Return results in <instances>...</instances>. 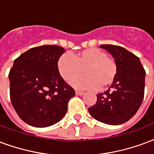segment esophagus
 Wrapping results in <instances>:
<instances>
[{
    "instance_id": "34e87169",
    "label": "esophagus",
    "mask_w": 154,
    "mask_h": 154,
    "mask_svg": "<svg viewBox=\"0 0 154 154\" xmlns=\"http://www.w3.org/2000/svg\"><path fill=\"white\" fill-rule=\"evenodd\" d=\"M76 94H78V95H82V94H84L85 93L83 91H76Z\"/></svg>"
}]
</instances>
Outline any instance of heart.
I'll list each match as a JSON object with an SVG mask.
<instances>
[{
	"label": "heart",
	"instance_id": "b5f03b06",
	"mask_svg": "<svg viewBox=\"0 0 154 154\" xmlns=\"http://www.w3.org/2000/svg\"><path fill=\"white\" fill-rule=\"evenodd\" d=\"M71 82L80 89L107 88L112 85L118 75V64L112 57L100 49L88 48L75 54H62L58 60V70L66 82L82 73Z\"/></svg>",
	"mask_w": 154,
	"mask_h": 154
}]
</instances>
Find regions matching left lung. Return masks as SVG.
Masks as SVG:
<instances>
[{
    "label": "left lung",
    "instance_id": "1",
    "mask_svg": "<svg viewBox=\"0 0 154 154\" xmlns=\"http://www.w3.org/2000/svg\"><path fill=\"white\" fill-rule=\"evenodd\" d=\"M112 54L118 64V75L108 91L97 94L90 114L101 122L119 125L136 113L144 95L145 70L136 55L113 45H101Z\"/></svg>",
    "mask_w": 154,
    "mask_h": 154
}]
</instances>
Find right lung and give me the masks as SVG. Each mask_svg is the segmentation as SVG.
Masks as SVG:
<instances>
[{
  "mask_svg": "<svg viewBox=\"0 0 154 154\" xmlns=\"http://www.w3.org/2000/svg\"><path fill=\"white\" fill-rule=\"evenodd\" d=\"M64 52L59 45H45L14 60L9 73L10 100L19 118L31 126L46 127L60 122L75 95L58 70Z\"/></svg>",
  "mask_w": 154,
  "mask_h": 154,
  "instance_id": "right-lung-1",
  "label": "right lung"
}]
</instances>
